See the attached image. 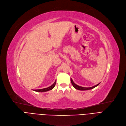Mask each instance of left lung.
<instances>
[{
    "instance_id": "8db88e82",
    "label": "left lung",
    "mask_w": 126,
    "mask_h": 126,
    "mask_svg": "<svg viewBox=\"0 0 126 126\" xmlns=\"http://www.w3.org/2000/svg\"><path fill=\"white\" fill-rule=\"evenodd\" d=\"M71 83L72 84L73 86L74 87V88H75L76 89H77V90H81V91H85V90H91V89H92L94 88H95L96 87H97V86L99 85V84L100 83H99L98 84L95 85V86H94L92 87H89V88H86V87H81V86H78L76 84H75V83L74 82V81H73L72 79H71Z\"/></svg>"
}]
</instances>
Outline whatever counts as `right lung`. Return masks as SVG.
<instances>
[{"label":"right lung","mask_w":126,"mask_h":126,"mask_svg":"<svg viewBox=\"0 0 126 126\" xmlns=\"http://www.w3.org/2000/svg\"><path fill=\"white\" fill-rule=\"evenodd\" d=\"M56 80L54 82V83H53L52 85H51V86H50L49 87H47L46 88H44V89H37V90H34V91L36 92H47L49 90H51L53 89L54 88V87H55V84H56Z\"/></svg>","instance_id":"1"}]
</instances>
